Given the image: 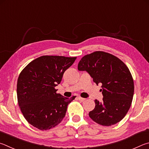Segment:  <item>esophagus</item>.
<instances>
[{"label":"esophagus","mask_w":149,"mask_h":149,"mask_svg":"<svg viewBox=\"0 0 149 149\" xmlns=\"http://www.w3.org/2000/svg\"><path fill=\"white\" fill-rule=\"evenodd\" d=\"M78 99H79V101H84L86 100L85 98H83V97H78Z\"/></svg>","instance_id":"34e87169"}]
</instances>
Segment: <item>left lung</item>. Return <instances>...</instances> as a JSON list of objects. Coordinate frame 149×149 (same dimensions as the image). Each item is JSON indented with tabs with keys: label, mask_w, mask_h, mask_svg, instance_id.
<instances>
[{
	"label": "left lung",
	"mask_w": 149,
	"mask_h": 149,
	"mask_svg": "<svg viewBox=\"0 0 149 149\" xmlns=\"http://www.w3.org/2000/svg\"><path fill=\"white\" fill-rule=\"evenodd\" d=\"M78 69L86 70L96 84H102L103 101L95 100L90 118L104 126L121 121L129 111L134 92V80L126 64L113 54L96 51L83 57Z\"/></svg>",
	"instance_id": "obj_1"
}]
</instances>
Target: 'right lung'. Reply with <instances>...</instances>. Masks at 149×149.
<instances>
[{
    "label": "right lung",
    "mask_w": 149,
    "mask_h": 149,
    "mask_svg": "<svg viewBox=\"0 0 149 149\" xmlns=\"http://www.w3.org/2000/svg\"><path fill=\"white\" fill-rule=\"evenodd\" d=\"M77 57L43 56L30 62L20 72L17 83V102L24 118L40 130L58 125L67 105L76 96L65 97L55 87Z\"/></svg>",
    "instance_id": "obj_1"
}]
</instances>
